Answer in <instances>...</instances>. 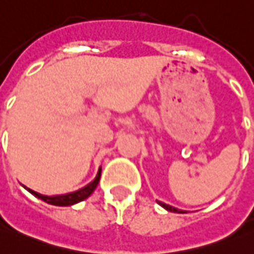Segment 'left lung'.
Listing matches in <instances>:
<instances>
[{
	"mask_svg": "<svg viewBox=\"0 0 254 254\" xmlns=\"http://www.w3.org/2000/svg\"><path fill=\"white\" fill-rule=\"evenodd\" d=\"M157 203L160 204L162 207H164L166 210H169V211H174V213H185L184 210H178V209H176V207H173V206H170V204H166L163 203V202H157Z\"/></svg>",
	"mask_w": 254,
	"mask_h": 254,
	"instance_id": "1",
	"label": "left lung"
}]
</instances>
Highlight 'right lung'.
I'll use <instances>...</instances> for the list:
<instances>
[{
  "mask_svg": "<svg viewBox=\"0 0 254 254\" xmlns=\"http://www.w3.org/2000/svg\"><path fill=\"white\" fill-rule=\"evenodd\" d=\"M99 178H101V169L98 171L97 177L95 180L90 183L87 187H84L81 190H76V192H71V193H67V195H58V196H45V195H41V193H38V192H34V190H29V188H26V190L31 192L33 195L38 199H41L44 202H47V203L50 204H55V206H71V204L78 203V202H81L84 199H87V197L90 196L91 193L94 192V190L97 188L98 183H99Z\"/></svg>",
  "mask_w": 254,
  "mask_h": 254,
  "instance_id": "right-lung-1",
  "label": "right lung"
}]
</instances>
